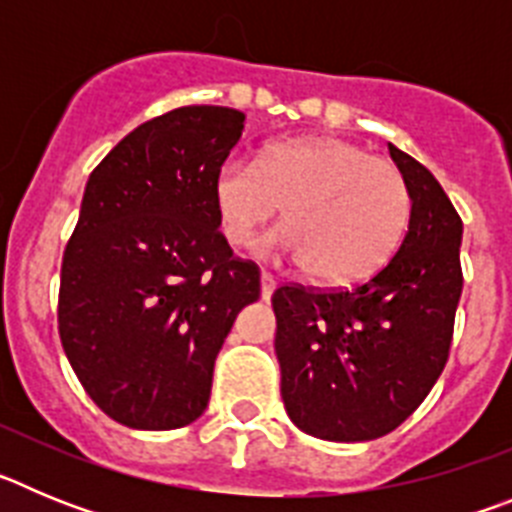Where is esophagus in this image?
Listing matches in <instances>:
<instances>
[{"label": "esophagus", "instance_id": "obj_1", "mask_svg": "<svg viewBox=\"0 0 512 512\" xmlns=\"http://www.w3.org/2000/svg\"><path fill=\"white\" fill-rule=\"evenodd\" d=\"M274 289H277V279L271 277L269 271H261V297L269 300V297L274 295Z\"/></svg>", "mask_w": 512, "mask_h": 512}]
</instances>
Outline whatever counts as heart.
I'll return each mask as SVG.
<instances>
[{
  "mask_svg": "<svg viewBox=\"0 0 512 512\" xmlns=\"http://www.w3.org/2000/svg\"><path fill=\"white\" fill-rule=\"evenodd\" d=\"M225 243L246 248L279 215L269 241L328 284L359 282L390 259L410 217L405 176L348 140L300 135L269 143L253 164L225 161L212 179Z\"/></svg>",
  "mask_w": 512,
  "mask_h": 512,
  "instance_id": "obj_1",
  "label": "heart"
}]
</instances>
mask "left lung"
Returning a JSON list of instances; mask_svg holds the SVG:
<instances>
[{
	"label": "left lung",
	"instance_id": "8db88e82",
	"mask_svg": "<svg viewBox=\"0 0 512 512\" xmlns=\"http://www.w3.org/2000/svg\"><path fill=\"white\" fill-rule=\"evenodd\" d=\"M410 192L400 248L348 289L282 284L277 315L282 400L300 431L372 441L415 413L449 361L461 297V217L413 156L390 143Z\"/></svg>",
	"mask_w": 512,
	"mask_h": 512
}]
</instances>
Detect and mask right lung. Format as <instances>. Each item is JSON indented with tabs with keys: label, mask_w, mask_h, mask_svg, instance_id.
Segmentation results:
<instances>
[{
	"label": "right lung",
	"mask_w": 512,
	"mask_h": 512,
	"mask_svg": "<svg viewBox=\"0 0 512 512\" xmlns=\"http://www.w3.org/2000/svg\"><path fill=\"white\" fill-rule=\"evenodd\" d=\"M246 115L192 104L143 122L89 174L66 243L58 336L102 413L138 431L205 413L217 351L261 274L217 225L212 179Z\"/></svg>",
	"instance_id": "1"
}]
</instances>
